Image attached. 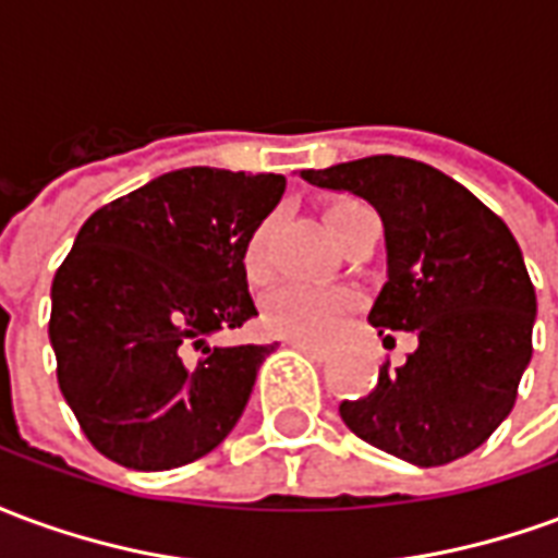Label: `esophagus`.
Listing matches in <instances>:
<instances>
[{"label": "esophagus", "mask_w": 558, "mask_h": 558, "mask_svg": "<svg viewBox=\"0 0 558 558\" xmlns=\"http://www.w3.org/2000/svg\"><path fill=\"white\" fill-rule=\"evenodd\" d=\"M290 347H292V350L304 352V355H307V359H314V362H326V352L316 350V347H307V343H295V340H292Z\"/></svg>", "instance_id": "esophagus-1"}]
</instances>
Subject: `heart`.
<instances>
[{"label":"heart","mask_w":558,"mask_h":558,"mask_svg":"<svg viewBox=\"0 0 558 558\" xmlns=\"http://www.w3.org/2000/svg\"><path fill=\"white\" fill-rule=\"evenodd\" d=\"M364 211H371V208L359 199L331 203L326 211L328 232L338 239L343 227ZM268 232H271V223L266 220L251 232V239L244 244L242 263L244 275L251 280L266 278ZM352 307H355V299L347 290L314 287V283H287V287H280L278 292L268 295L259 319H263V328L275 338L295 340V343H307V347H328L340 335Z\"/></svg>","instance_id":"heart-1"}]
</instances>
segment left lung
I'll use <instances>...</instances> for the list:
<instances>
[{
  "label": "left lung",
  "instance_id": "obj_1",
  "mask_svg": "<svg viewBox=\"0 0 558 558\" xmlns=\"http://www.w3.org/2000/svg\"><path fill=\"white\" fill-rule=\"evenodd\" d=\"M304 182L367 199L386 227L388 280L367 323L415 331L407 364L343 400L359 439L415 466L466 457L514 407L532 359L535 287L511 230L478 196L427 163L395 155L302 170Z\"/></svg>",
  "mask_w": 558,
  "mask_h": 558
}]
</instances>
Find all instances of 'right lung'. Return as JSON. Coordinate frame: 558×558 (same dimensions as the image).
Here are the masks:
<instances>
[{"label":"right lung","mask_w":558,"mask_h":558,"mask_svg":"<svg viewBox=\"0 0 558 558\" xmlns=\"http://www.w3.org/2000/svg\"><path fill=\"white\" fill-rule=\"evenodd\" d=\"M275 172L187 167L98 208L53 278L56 376L104 457L194 463L242 418L275 347H211L256 316L244 244L278 206Z\"/></svg>","instance_id":"obj_1"}]
</instances>
